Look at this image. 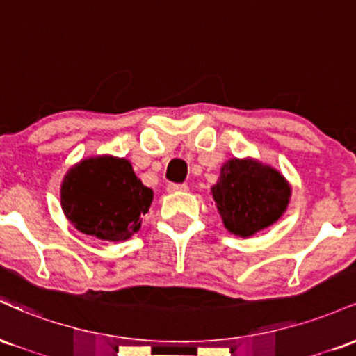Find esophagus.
Masks as SVG:
<instances>
[{"instance_id": "34e87169", "label": "esophagus", "mask_w": 356, "mask_h": 356, "mask_svg": "<svg viewBox=\"0 0 356 356\" xmlns=\"http://www.w3.org/2000/svg\"><path fill=\"white\" fill-rule=\"evenodd\" d=\"M189 187L186 184H169L167 186V192H186Z\"/></svg>"}]
</instances>
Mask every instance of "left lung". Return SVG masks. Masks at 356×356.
<instances>
[{
    "mask_svg": "<svg viewBox=\"0 0 356 356\" xmlns=\"http://www.w3.org/2000/svg\"><path fill=\"white\" fill-rule=\"evenodd\" d=\"M211 192L224 227L239 238H251L273 226L291 199L284 175L251 157L224 162Z\"/></svg>",
    "mask_w": 356,
    "mask_h": 356,
    "instance_id": "left-lung-1",
    "label": "left lung"
}]
</instances>
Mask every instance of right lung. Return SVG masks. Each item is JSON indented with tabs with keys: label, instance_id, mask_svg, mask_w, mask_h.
Instances as JSON below:
<instances>
[{
	"label": "right lung",
	"instance_id": "obj_1",
	"mask_svg": "<svg viewBox=\"0 0 356 356\" xmlns=\"http://www.w3.org/2000/svg\"><path fill=\"white\" fill-rule=\"evenodd\" d=\"M154 192L142 184L127 159L95 155L81 159L65 174L60 201L80 232L120 243L132 238L149 212Z\"/></svg>",
	"mask_w": 356,
	"mask_h": 356
}]
</instances>
